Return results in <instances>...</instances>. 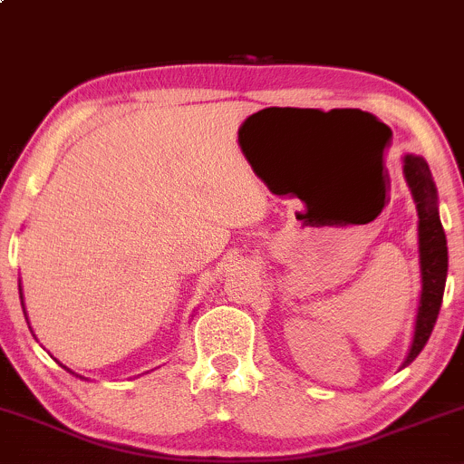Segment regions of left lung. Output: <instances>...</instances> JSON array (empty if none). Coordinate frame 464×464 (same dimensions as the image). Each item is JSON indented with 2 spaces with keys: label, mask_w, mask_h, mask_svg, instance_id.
Wrapping results in <instances>:
<instances>
[{
  "label": "left lung",
  "mask_w": 464,
  "mask_h": 464,
  "mask_svg": "<svg viewBox=\"0 0 464 464\" xmlns=\"http://www.w3.org/2000/svg\"><path fill=\"white\" fill-rule=\"evenodd\" d=\"M403 179H406L410 194L419 216V270H420V295L417 316H414L412 343L401 369L423 351L432 334L436 318H439L440 303H443L445 279H447V237L439 216V191H436L430 165L419 154H403L401 157Z\"/></svg>",
  "instance_id": "obj_1"
}]
</instances>
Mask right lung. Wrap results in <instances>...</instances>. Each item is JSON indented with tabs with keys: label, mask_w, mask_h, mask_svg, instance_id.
<instances>
[{
	"label": "right lung",
	"mask_w": 464,
	"mask_h": 464,
	"mask_svg": "<svg viewBox=\"0 0 464 464\" xmlns=\"http://www.w3.org/2000/svg\"><path fill=\"white\" fill-rule=\"evenodd\" d=\"M19 296H21V307H24V314H25V305H24V290H21V281H19ZM25 321H28V314H25ZM30 332H32V327H30ZM61 366H63V369H65V371L72 372V375H76V372H73L72 369H67L65 364H61ZM78 377H82V375H78Z\"/></svg>",
	"instance_id": "right-lung-1"
}]
</instances>
